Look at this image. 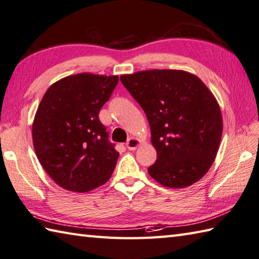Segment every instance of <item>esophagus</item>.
Returning a JSON list of instances; mask_svg holds the SVG:
<instances>
[{"label": "esophagus", "mask_w": 259, "mask_h": 259, "mask_svg": "<svg viewBox=\"0 0 259 259\" xmlns=\"http://www.w3.org/2000/svg\"><path fill=\"white\" fill-rule=\"evenodd\" d=\"M140 145H141V141L139 139H136V137H131V139L127 141V143H126V146H127V149L130 151L136 150Z\"/></svg>", "instance_id": "34e87169"}]
</instances>
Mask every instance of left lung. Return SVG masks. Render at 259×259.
<instances>
[{
	"label": "left lung",
	"instance_id": "1",
	"mask_svg": "<svg viewBox=\"0 0 259 259\" xmlns=\"http://www.w3.org/2000/svg\"><path fill=\"white\" fill-rule=\"evenodd\" d=\"M120 81L143 108L157 159L147 168L161 186L198 182L217 156L223 116L217 99L198 76L176 69L142 70Z\"/></svg>",
	"mask_w": 259,
	"mask_h": 259
}]
</instances>
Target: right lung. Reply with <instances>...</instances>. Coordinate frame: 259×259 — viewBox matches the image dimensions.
<instances>
[{
    "mask_svg": "<svg viewBox=\"0 0 259 259\" xmlns=\"http://www.w3.org/2000/svg\"><path fill=\"white\" fill-rule=\"evenodd\" d=\"M118 76L81 72L47 89L32 123L36 157L58 186L88 192L112 177L119 153L98 118Z\"/></svg>",
    "mask_w": 259,
    "mask_h": 259,
    "instance_id": "1",
    "label": "right lung"
}]
</instances>
